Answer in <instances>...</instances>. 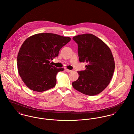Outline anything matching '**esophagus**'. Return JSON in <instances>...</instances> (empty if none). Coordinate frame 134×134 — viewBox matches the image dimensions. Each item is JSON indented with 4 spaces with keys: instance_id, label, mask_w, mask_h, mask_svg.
<instances>
[{
    "instance_id": "34e87169",
    "label": "esophagus",
    "mask_w": 134,
    "mask_h": 134,
    "mask_svg": "<svg viewBox=\"0 0 134 134\" xmlns=\"http://www.w3.org/2000/svg\"><path fill=\"white\" fill-rule=\"evenodd\" d=\"M65 71L66 72H68V73H70V72H72V70H68V69H65Z\"/></svg>"
}]
</instances>
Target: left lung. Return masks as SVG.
Listing matches in <instances>:
<instances>
[{
	"instance_id": "left-lung-1",
	"label": "left lung",
	"mask_w": 134,
	"mask_h": 134,
	"mask_svg": "<svg viewBox=\"0 0 134 134\" xmlns=\"http://www.w3.org/2000/svg\"><path fill=\"white\" fill-rule=\"evenodd\" d=\"M80 62H86L85 71L77 72L73 88L87 96H96L109 85L115 70V60L109 47L96 36L86 34L75 36Z\"/></svg>"
}]
</instances>
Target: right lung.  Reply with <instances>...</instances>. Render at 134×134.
<instances>
[{
	"label": "right lung",
	"instance_id": "add662e5",
	"mask_svg": "<svg viewBox=\"0 0 134 134\" xmlns=\"http://www.w3.org/2000/svg\"><path fill=\"white\" fill-rule=\"evenodd\" d=\"M68 37L51 33L36 34L23 43L17 58L19 76L30 89L43 92L56 86V75L63 71L49 64L61 48L71 41Z\"/></svg>",
	"mask_w": 134,
	"mask_h": 134
}]
</instances>
